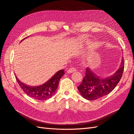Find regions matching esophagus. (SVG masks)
I'll return each instance as SVG.
<instances>
[{"instance_id":"esophagus-1","label":"esophagus","mask_w":134,"mask_h":134,"mask_svg":"<svg viewBox=\"0 0 134 134\" xmlns=\"http://www.w3.org/2000/svg\"><path fill=\"white\" fill-rule=\"evenodd\" d=\"M76 71V70L75 69L74 67H71V68H70L69 69L67 70V73L71 74V73L74 72H75Z\"/></svg>"}]
</instances>
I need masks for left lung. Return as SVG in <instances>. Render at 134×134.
<instances>
[{"label": "left lung", "mask_w": 134, "mask_h": 134, "mask_svg": "<svg viewBox=\"0 0 134 134\" xmlns=\"http://www.w3.org/2000/svg\"><path fill=\"white\" fill-rule=\"evenodd\" d=\"M124 67V59L122 58L119 69L114 74L106 77H99L90 68H87L83 81L77 87L82 97L87 100L92 101L110 93L121 80Z\"/></svg>", "instance_id": "left-lung-1"}]
</instances>
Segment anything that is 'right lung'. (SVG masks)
I'll use <instances>...</instances> for the list:
<instances>
[{"label":"right lung","instance_id":"right-lung-1","mask_svg":"<svg viewBox=\"0 0 134 134\" xmlns=\"http://www.w3.org/2000/svg\"><path fill=\"white\" fill-rule=\"evenodd\" d=\"M64 74V70H61L55 74L53 76L51 77L45 83L36 87L28 86L21 83L17 76H16V79L20 87L29 97L35 100L44 101L51 98L54 95L59 84L60 78L63 76Z\"/></svg>","mask_w":134,"mask_h":134}]
</instances>
